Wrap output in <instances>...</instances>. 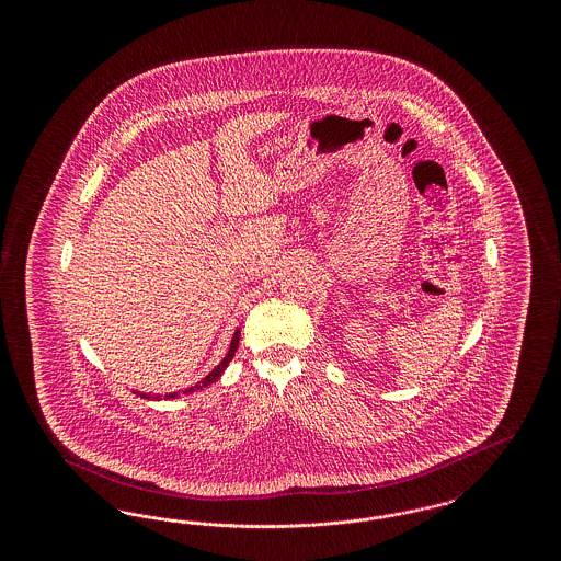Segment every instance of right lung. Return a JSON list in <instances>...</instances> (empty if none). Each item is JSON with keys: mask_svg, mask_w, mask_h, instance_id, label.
<instances>
[{"mask_svg": "<svg viewBox=\"0 0 561 561\" xmlns=\"http://www.w3.org/2000/svg\"><path fill=\"white\" fill-rule=\"evenodd\" d=\"M240 328L236 330V334H233V339H231V345H229V351H227V355L222 357V362L214 368L213 373L206 374L199 382H195L193 387H187L183 393L181 391H174V393H165V400H174V398H179V396H188V393H193V391H199V389H206L208 385H213L216 382L218 378H220V374L225 373V368L229 366V362L233 359V355H236V351L240 347ZM136 396H140V398H147V400H151V398H160V393L158 396H153V393H140V391H133Z\"/></svg>", "mask_w": 561, "mask_h": 561, "instance_id": "right-lung-1", "label": "right lung"}]
</instances>
